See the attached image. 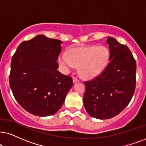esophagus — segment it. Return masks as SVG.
I'll list each match as a JSON object with an SVG mask.
<instances>
[{
  "instance_id": "esophagus-1",
  "label": "esophagus",
  "mask_w": 146,
  "mask_h": 146,
  "mask_svg": "<svg viewBox=\"0 0 146 146\" xmlns=\"http://www.w3.org/2000/svg\"><path fill=\"white\" fill-rule=\"evenodd\" d=\"M73 82L75 84V83H77V82H79V79H77L76 77H73Z\"/></svg>"
}]
</instances>
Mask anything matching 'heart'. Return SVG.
I'll list each match as a JSON object with an SVG mask.
<instances>
[{
	"instance_id": "obj_1",
	"label": "heart",
	"mask_w": 146,
	"mask_h": 146,
	"mask_svg": "<svg viewBox=\"0 0 146 146\" xmlns=\"http://www.w3.org/2000/svg\"><path fill=\"white\" fill-rule=\"evenodd\" d=\"M110 59V52L104 46H87L62 52L59 62L64 71L68 72L79 66V74L86 79H92L104 71Z\"/></svg>"
}]
</instances>
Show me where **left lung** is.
<instances>
[{
    "label": "left lung",
    "instance_id": "1",
    "mask_svg": "<svg viewBox=\"0 0 146 146\" xmlns=\"http://www.w3.org/2000/svg\"><path fill=\"white\" fill-rule=\"evenodd\" d=\"M110 62L102 73L84 82V105L90 116L109 119L130 102L135 89L136 61L129 48L108 36Z\"/></svg>",
    "mask_w": 146,
    "mask_h": 146
}]
</instances>
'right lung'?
<instances>
[{
  "instance_id": "add662e5",
  "label": "right lung",
  "mask_w": 146,
  "mask_h": 146,
  "mask_svg": "<svg viewBox=\"0 0 146 146\" xmlns=\"http://www.w3.org/2000/svg\"><path fill=\"white\" fill-rule=\"evenodd\" d=\"M61 44L60 40L38 35L21 42L12 57L9 84L13 94L34 115L56 113L73 86L71 77L57 71Z\"/></svg>"
}]
</instances>
